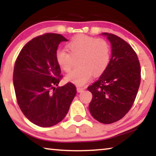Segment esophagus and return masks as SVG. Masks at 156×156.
Wrapping results in <instances>:
<instances>
[{
    "instance_id": "34e87169",
    "label": "esophagus",
    "mask_w": 156,
    "mask_h": 156,
    "mask_svg": "<svg viewBox=\"0 0 156 156\" xmlns=\"http://www.w3.org/2000/svg\"><path fill=\"white\" fill-rule=\"evenodd\" d=\"M76 90H77L78 92H82V91L84 90V89L81 88V87H76Z\"/></svg>"
}]
</instances>
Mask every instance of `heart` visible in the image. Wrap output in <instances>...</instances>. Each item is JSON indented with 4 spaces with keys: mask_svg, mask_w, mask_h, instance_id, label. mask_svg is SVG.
Masks as SVG:
<instances>
[{
    "mask_svg": "<svg viewBox=\"0 0 156 156\" xmlns=\"http://www.w3.org/2000/svg\"><path fill=\"white\" fill-rule=\"evenodd\" d=\"M66 50L56 52V60L62 69L69 72L75 59L80 66L66 76L67 81L83 86L90 80L92 74H103L110 62L111 50L107 42L84 35L75 36L67 42Z\"/></svg>",
    "mask_w": 156,
    "mask_h": 156,
    "instance_id": "1",
    "label": "heart"
}]
</instances>
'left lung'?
<instances>
[{
	"instance_id": "8db88e82",
	"label": "left lung",
	"mask_w": 156,
	"mask_h": 156,
	"mask_svg": "<svg viewBox=\"0 0 156 156\" xmlns=\"http://www.w3.org/2000/svg\"><path fill=\"white\" fill-rule=\"evenodd\" d=\"M112 46V58L99 80L87 89L92 94L89 109L100 123L108 124L122 119L131 109L140 82L137 55L126 42L104 33Z\"/></svg>"
}]
</instances>
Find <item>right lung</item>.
Here are the masks:
<instances>
[{
    "instance_id": "1",
    "label": "right lung",
    "mask_w": 156,
    "mask_h": 156,
    "mask_svg": "<svg viewBox=\"0 0 156 156\" xmlns=\"http://www.w3.org/2000/svg\"><path fill=\"white\" fill-rule=\"evenodd\" d=\"M62 35L46 33L33 38L21 50L13 71V86L18 104L25 117L40 127H50L62 120L76 94L68 82L58 86L61 69L56 52Z\"/></svg>"
}]
</instances>
